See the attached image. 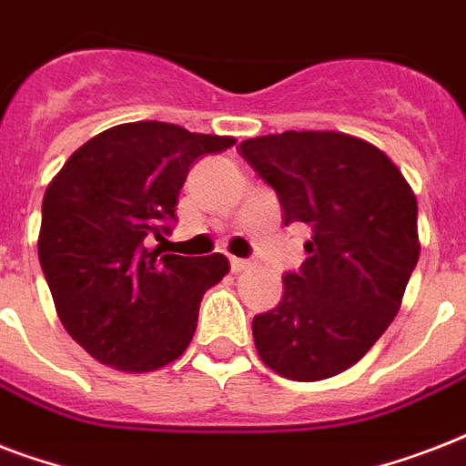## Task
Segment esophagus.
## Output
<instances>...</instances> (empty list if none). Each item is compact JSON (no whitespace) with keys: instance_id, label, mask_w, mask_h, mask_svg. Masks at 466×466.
<instances>
[{"instance_id":"esophagus-1","label":"esophagus","mask_w":466,"mask_h":466,"mask_svg":"<svg viewBox=\"0 0 466 466\" xmlns=\"http://www.w3.org/2000/svg\"><path fill=\"white\" fill-rule=\"evenodd\" d=\"M229 266H232V273H241V270H247L248 266H251V261H247V258H237V256H232V258H229Z\"/></svg>"}]
</instances>
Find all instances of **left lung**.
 <instances>
[{"label":"left lung","mask_w":466,"mask_h":466,"mask_svg":"<svg viewBox=\"0 0 466 466\" xmlns=\"http://www.w3.org/2000/svg\"><path fill=\"white\" fill-rule=\"evenodd\" d=\"M239 155L278 193L285 225L309 227L307 261L254 317L278 375L317 382L360 360L397 317L419 261V205L382 149L333 130L251 137Z\"/></svg>","instance_id":"left-lung-1"}]
</instances>
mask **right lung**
I'll use <instances>...</instances> for the list:
<instances>
[{
	"mask_svg": "<svg viewBox=\"0 0 466 466\" xmlns=\"http://www.w3.org/2000/svg\"><path fill=\"white\" fill-rule=\"evenodd\" d=\"M234 137L140 120L108 127L65 161L43 198L40 268L62 326L123 372L159 370L188 348L205 290L229 270L222 254H164L193 161Z\"/></svg>",
	"mask_w": 466,
	"mask_h": 466,
	"instance_id": "add662e5",
	"label": "right lung"
}]
</instances>
